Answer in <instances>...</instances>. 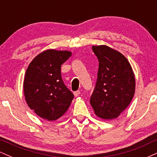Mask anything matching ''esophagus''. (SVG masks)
Segmentation results:
<instances>
[{
	"instance_id": "obj_1",
	"label": "esophagus",
	"mask_w": 157,
	"mask_h": 157,
	"mask_svg": "<svg viewBox=\"0 0 157 157\" xmlns=\"http://www.w3.org/2000/svg\"><path fill=\"white\" fill-rule=\"evenodd\" d=\"M74 94H75V97H77V96H79V95L80 94V91H75V92H74Z\"/></svg>"
}]
</instances>
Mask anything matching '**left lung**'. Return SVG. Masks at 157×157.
Returning <instances> with one entry per match:
<instances>
[{"mask_svg":"<svg viewBox=\"0 0 157 157\" xmlns=\"http://www.w3.org/2000/svg\"><path fill=\"white\" fill-rule=\"evenodd\" d=\"M99 60L97 80L90 103L103 120L117 118L132 100L135 77L130 63L122 54L105 46H93Z\"/></svg>","mask_w":157,"mask_h":157,"instance_id":"left-lung-1","label":"left lung"}]
</instances>
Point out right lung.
Returning a JSON list of instances; mask_svg holds the SVG:
<instances>
[{"label": "right lung", "instance_id": "right-lung-1", "mask_svg": "<svg viewBox=\"0 0 157 157\" xmlns=\"http://www.w3.org/2000/svg\"><path fill=\"white\" fill-rule=\"evenodd\" d=\"M69 51L48 49L29 65L23 92L27 105L40 117L53 121L62 117L71 105L74 94L65 86L61 65L71 57Z\"/></svg>", "mask_w": 157, "mask_h": 157}]
</instances>
